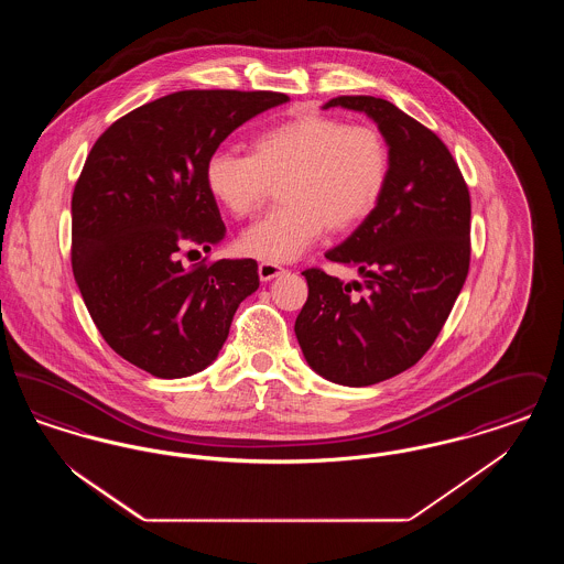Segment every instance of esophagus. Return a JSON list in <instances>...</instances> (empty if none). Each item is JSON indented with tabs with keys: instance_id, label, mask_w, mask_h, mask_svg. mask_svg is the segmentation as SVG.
Here are the masks:
<instances>
[{
	"instance_id": "esophagus-1",
	"label": "esophagus",
	"mask_w": 564,
	"mask_h": 564,
	"mask_svg": "<svg viewBox=\"0 0 564 564\" xmlns=\"http://www.w3.org/2000/svg\"><path fill=\"white\" fill-rule=\"evenodd\" d=\"M283 272H285V269L279 267V264H274V262H262V264L258 267V274H260L262 281H272L274 276H279V274H283Z\"/></svg>"
}]
</instances>
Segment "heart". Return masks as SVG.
Masks as SVG:
<instances>
[{"instance_id": "obj_1", "label": "heart", "mask_w": 564, "mask_h": 564, "mask_svg": "<svg viewBox=\"0 0 564 564\" xmlns=\"http://www.w3.org/2000/svg\"><path fill=\"white\" fill-rule=\"evenodd\" d=\"M391 173V150L376 127L302 113L256 134L251 154L221 148L205 164L215 203L253 214L279 182L276 209L242 230V253L292 262L329 232H349L375 214Z\"/></svg>"}]
</instances>
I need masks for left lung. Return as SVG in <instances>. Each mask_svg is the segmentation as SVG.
<instances>
[{"mask_svg": "<svg viewBox=\"0 0 564 564\" xmlns=\"http://www.w3.org/2000/svg\"><path fill=\"white\" fill-rule=\"evenodd\" d=\"M364 111L391 150L375 214L325 253L364 283L304 270L308 297L295 338L323 378L368 387L412 368L435 343L469 270V189L437 134L376 97H336L327 108Z\"/></svg>", "mask_w": 564, "mask_h": 564, "instance_id": "obj_1", "label": "left lung"}]
</instances>
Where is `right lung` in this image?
<instances>
[{
    "label": "right lung",
    "mask_w": 564,
    "mask_h": 564,
    "mask_svg": "<svg viewBox=\"0 0 564 564\" xmlns=\"http://www.w3.org/2000/svg\"><path fill=\"white\" fill-rule=\"evenodd\" d=\"M290 97L270 90H180L101 134L72 196V267L111 349L156 378L214 364L232 317L260 288L253 260L184 267L226 237L205 164L242 122Z\"/></svg>",
    "instance_id": "right-lung-1"
}]
</instances>
